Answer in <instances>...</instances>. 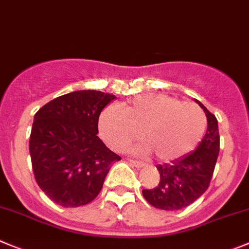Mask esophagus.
I'll list each match as a JSON object with an SVG mask.
<instances>
[{
    "mask_svg": "<svg viewBox=\"0 0 249 249\" xmlns=\"http://www.w3.org/2000/svg\"><path fill=\"white\" fill-rule=\"evenodd\" d=\"M129 162H130V164H132V166L138 167V168H141V167L145 166V163H143V162H141V161H135V160H129Z\"/></svg>",
    "mask_w": 249,
    "mask_h": 249,
    "instance_id": "esophagus-1",
    "label": "esophagus"
}]
</instances>
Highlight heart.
I'll return each instance as SVG.
<instances>
[{
  "mask_svg": "<svg viewBox=\"0 0 249 249\" xmlns=\"http://www.w3.org/2000/svg\"><path fill=\"white\" fill-rule=\"evenodd\" d=\"M99 135L115 151H123L142 139L140 152H152L168 162L194 150L206 130V117L200 107L174 97L150 93L122 104V110L109 106L98 119Z\"/></svg>",
  "mask_w": 249,
  "mask_h": 249,
  "instance_id": "1",
  "label": "heart"
}]
</instances>
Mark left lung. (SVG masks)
<instances>
[{"instance_id": "1", "label": "left lung", "mask_w": 249, "mask_h": 249, "mask_svg": "<svg viewBox=\"0 0 249 249\" xmlns=\"http://www.w3.org/2000/svg\"><path fill=\"white\" fill-rule=\"evenodd\" d=\"M208 119V130L196 150L172 163L159 164L160 183L143 189V198L161 210H180L199 199L209 188L220 151L217 119L200 102Z\"/></svg>"}]
</instances>
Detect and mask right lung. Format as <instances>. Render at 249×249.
Segmentation results:
<instances>
[{
	"mask_svg": "<svg viewBox=\"0 0 249 249\" xmlns=\"http://www.w3.org/2000/svg\"><path fill=\"white\" fill-rule=\"evenodd\" d=\"M117 98L101 90H76L53 99L34 115L29 140L34 177L64 208L97 198L110 164L122 160L98 138V119Z\"/></svg>",
	"mask_w": 249,
	"mask_h": 249,
	"instance_id": "1",
	"label": "right lung"
}]
</instances>
